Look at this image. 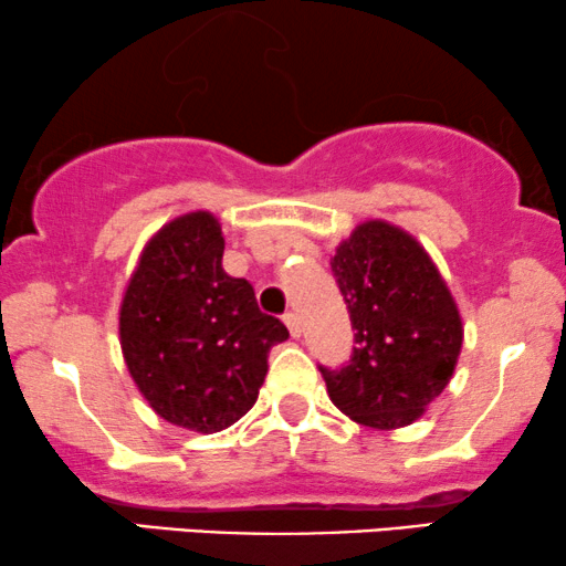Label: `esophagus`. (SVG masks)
<instances>
[{
    "instance_id": "1",
    "label": "esophagus",
    "mask_w": 566,
    "mask_h": 566,
    "mask_svg": "<svg viewBox=\"0 0 566 566\" xmlns=\"http://www.w3.org/2000/svg\"><path fill=\"white\" fill-rule=\"evenodd\" d=\"M283 322H285V327H289V333H291L293 337L301 335V319H298L296 312H285V314H283Z\"/></svg>"
}]
</instances>
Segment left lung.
<instances>
[{
  "instance_id": "8db88e82",
  "label": "left lung",
  "mask_w": 566,
  "mask_h": 566,
  "mask_svg": "<svg viewBox=\"0 0 566 566\" xmlns=\"http://www.w3.org/2000/svg\"><path fill=\"white\" fill-rule=\"evenodd\" d=\"M329 268L356 329L350 361L319 366L329 400L364 427H408L450 385L462 348L458 304L427 249L387 220L356 226Z\"/></svg>"
}]
</instances>
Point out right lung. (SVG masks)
<instances>
[{"label": "right lung", "mask_w": 566, "mask_h": 566, "mask_svg": "<svg viewBox=\"0 0 566 566\" xmlns=\"http://www.w3.org/2000/svg\"><path fill=\"white\" fill-rule=\"evenodd\" d=\"M212 212L174 218L148 244L119 310L124 364L148 406L174 427L216 434L256 402L270 348L289 337L254 289L223 270Z\"/></svg>", "instance_id": "1"}]
</instances>
